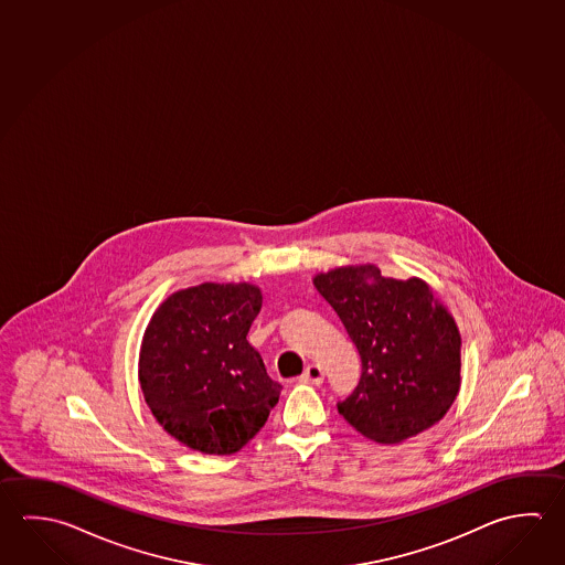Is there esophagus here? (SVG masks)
<instances>
[{"label": "esophagus", "mask_w": 565, "mask_h": 565, "mask_svg": "<svg viewBox=\"0 0 565 565\" xmlns=\"http://www.w3.org/2000/svg\"><path fill=\"white\" fill-rule=\"evenodd\" d=\"M301 381H306V383H313V385H319V383H323V371H321V366L319 365H307L306 371H303V375H301Z\"/></svg>", "instance_id": "esophagus-1"}]
</instances>
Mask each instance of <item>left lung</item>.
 Returning <instances> with one entry per match:
<instances>
[{
	"label": "left lung",
	"mask_w": 565,
	"mask_h": 565,
	"mask_svg": "<svg viewBox=\"0 0 565 565\" xmlns=\"http://www.w3.org/2000/svg\"><path fill=\"white\" fill-rule=\"evenodd\" d=\"M313 284L361 356V379L337 403L339 415L381 445L436 425L460 388V335L425 281L359 266L319 274Z\"/></svg>",
	"instance_id": "left-lung-1"
}]
</instances>
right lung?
Instances as JSON below:
<instances>
[{
	"label": "right lung",
	"mask_w": 565,
	"mask_h": 565,
	"mask_svg": "<svg viewBox=\"0 0 565 565\" xmlns=\"http://www.w3.org/2000/svg\"><path fill=\"white\" fill-rule=\"evenodd\" d=\"M262 294L249 284H202L170 296L140 349V386L162 428L204 455H234L258 435L281 385L249 345Z\"/></svg>",
	"instance_id": "right-lung-1"
}]
</instances>
